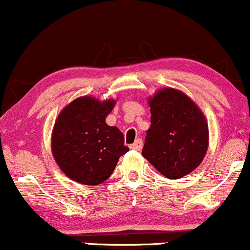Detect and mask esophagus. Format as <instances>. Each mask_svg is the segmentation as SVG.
<instances>
[{"mask_svg":"<svg viewBox=\"0 0 250 250\" xmlns=\"http://www.w3.org/2000/svg\"><path fill=\"white\" fill-rule=\"evenodd\" d=\"M142 146H143L142 140L137 139L136 141H135V142L133 143V145H130V149H134V150H141Z\"/></svg>","mask_w":250,"mask_h":250,"instance_id":"1","label":"esophagus"}]
</instances>
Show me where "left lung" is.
<instances>
[{
  "label": "left lung",
  "mask_w": 250,
  "mask_h": 250,
  "mask_svg": "<svg viewBox=\"0 0 250 250\" xmlns=\"http://www.w3.org/2000/svg\"><path fill=\"white\" fill-rule=\"evenodd\" d=\"M150 128L142 155L163 176L181 179L205 159L208 122L199 105L183 91L162 88L148 97Z\"/></svg>",
  "instance_id": "1"
}]
</instances>
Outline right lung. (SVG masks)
I'll list each match as a JSON object with an SVG mask.
<instances>
[{"mask_svg":"<svg viewBox=\"0 0 250 250\" xmlns=\"http://www.w3.org/2000/svg\"><path fill=\"white\" fill-rule=\"evenodd\" d=\"M116 101L81 96L57 116L51 133V151L60 169L69 179L85 186L104 182L120 156L129 150L117 127L105 123Z\"/></svg>","mask_w":250,"mask_h":250,"instance_id":"obj_1","label":"right lung"}]
</instances>
